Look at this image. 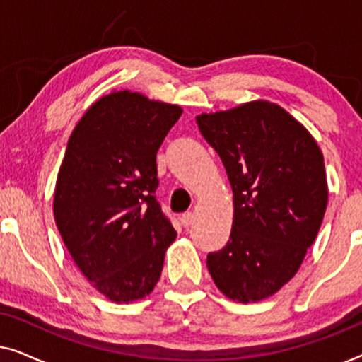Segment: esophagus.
Masks as SVG:
<instances>
[{"label": "esophagus", "mask_w": 362, "mask_h": 362, "mask_svg": "<svg viewBox=\"0 0 362 362\" xmlns=\"http://www.w3.org/2000/svg\"><path fill=\"white\" fill-rule=\"evenodd\" d=\"M181 222L185 227H189L192 222H194V214H192V212H185V214L181 216Z\"/></svg>", "instance_id": "34e87169"}]
</instances>
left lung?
I'll return each instance as SVG.
<instances>
[{
    "instance_id": "1",
    "label": "left lung",
    "mask_w": 362,
    "mask_h": 362,
    "mask_svg": "<svg viewBox=\"0 0 362 362\" xmlns=\"http://www.w3.org/2000/svg\"><path fill=\"white\" fill-rule=\"evenodd\" d=\"M234 192L226 247L207 255L217 288L255 303L293 279L328 204L325 160L311 133L285 108L252 100L196 117Z\"/></svg>"
}]
</instances>
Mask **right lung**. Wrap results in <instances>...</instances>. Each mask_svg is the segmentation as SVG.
Returning <instances> with one entry per match:
<instances>
[{"instance_id":"1","label":"right lung","mask_w":362,"mask_h":362,"mask_svg":"<svg viewBox=\"0 0 362 362\" xmlns=\"http://www.w3.org/2000/svg\"><path fill=\"white\" fill-rule=\"evenodd\" d=\"M182 108L113 90L69 138L54 191V219L69 254L115 303L150 295L176 230L155 199L156 153Z\"/></svg>"}]
</instances>
